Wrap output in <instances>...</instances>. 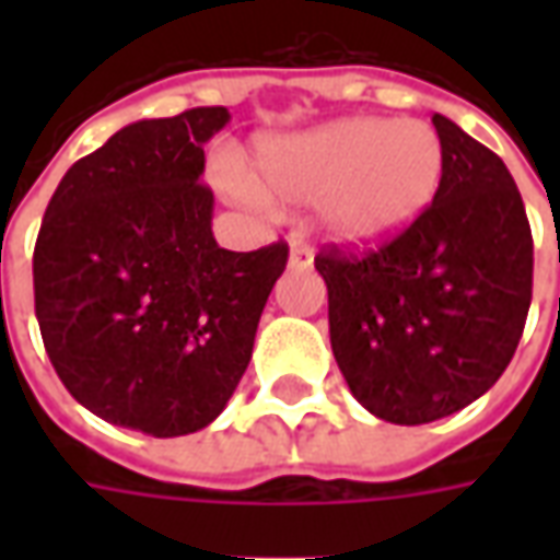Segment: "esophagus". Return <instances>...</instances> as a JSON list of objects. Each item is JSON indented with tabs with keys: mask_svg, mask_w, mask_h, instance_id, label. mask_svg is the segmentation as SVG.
Here are the masks:
<instances>
[{
	"mask_svg": "<svg viewBox=\"0 0 560 560\" xmlns=\"http://www.w3.org/2000/svg\"><path fill=\"white\" fill-rule=\"evenodd\" d=\"M315 264V255H312V248L308 245H293L291 257H288V267L291 269H308Z\"/></svg>",
	"mask_w": 560,
	"mask_h": 560,
	"instance_id": "obj_1",
	"label": "esophagus"
}]
</instances>
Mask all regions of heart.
<instances>
[{
	"label": "heart",
	"instance_id": "obj_1",
	"mask_svg": "<svg viewBox=\"0 0 560 560\" xmlns=\"http://www.w3.org/2000/svg\"><path fill=\"white\" fill-rule=\"evenodd\" d=\"M444 176V147L422 119L353 116L257 143L255 183L224 176L228 191L252 203L320 207L329 240L377 248L429 209Z\"/></svg>",
	"mask_w": 560,
	"mask_h": 560
}]
</instances>
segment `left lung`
<instances>
[{"label":"left lung","instance_id":"1","mask_svg":"<svg viewBox=\"0 0 560 560\" xmlns=\"http://www.w3.org/2000/svg\"><path fill=\"white\" fill-rule=\"evenodd\" d=\"M444 176L432 207L375 252L329 248V345L353 399L396 425L468 408L516 353L534 240L506 164L434 114Z\"/></svg>","mask_w":560,"mask_h":560}]
</instances>
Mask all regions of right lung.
Wrapping results in <instances>:
<instances>
[{"label":"right lung","instance_id":"right-lung-1","mask_svg":"<svg viewBox=\"0 0 560 560\" xmlns=\"http://www.w3.org/2000/svg\"><path fill=\"white\" fill-rule=\"evenodd\" d=\"M228 107L119 128L71 164L44 212L32 281L56 375L102 420L179 438L215 420L248 369L288 245L212 236L203 143Z\"/></svg>","mask_w":560,"mask_h":560}]
</instances>
